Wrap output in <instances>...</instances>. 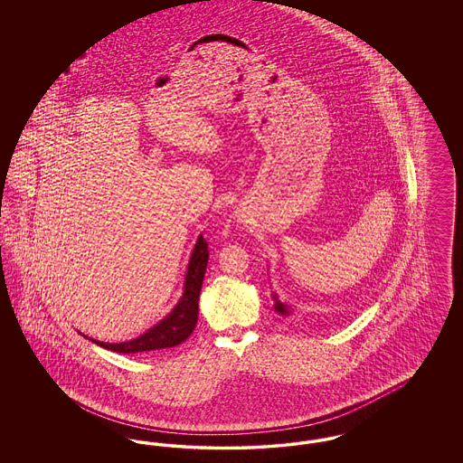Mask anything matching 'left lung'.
I'll list each match as a JSON object with an SVG mask.
<instances>
[{
    "instance_id": "left-lung-1",
    "label": "left lung",
    "mask_w": 463,
    "mask_h": 463,
    "mask_svg": "<svg viewBox=\"0 0 463 463\" xmlns=\"http://www.w3.org/2000/svg\"><path fill=\"white\" fill-rule=\"evenodd\" d=\"M274 300H276V304H274V308L279 312V314H283V316H288L289 314V310H288V306H285V304H281L279 300H278V297L274 295Z\"/></svg>"
}]
</instances>
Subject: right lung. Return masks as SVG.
<instances>
[{"mask_svg":"<svg viewBox=\"0 0 463 463\" xmlns=\"http://www.w3.org/2000/svg\"><path fill=\"white\" fill-rule=\"evenodd\" d=\"M208 242L199 236L196 246L193 250L189 267H187V276H185V285H184V295L178 300L175 308L156 326L149 328L144 335L138 338H133L130 342H121V344H106L90 338L97 345L119 354L149 353V351H159L166 347H175L187 340V336L196 328L198 323V306L199 291L203 285V278L206 272V264H208Z\"/></svg>","mask_w":463,"mask_h":463,"instance_id":"add662e5","label":"right lung"}]
</instances>
